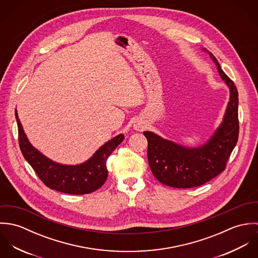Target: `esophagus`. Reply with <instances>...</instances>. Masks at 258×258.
<instances>
[{
  "label": "esophagus",
  "mask_w": 258,
  "mask_h": 258,
  "mask_svg": "<svg viewBox=\"0 0 258 258\" xmlns=\"http://www.w3.org/2000/svg\"><path fill=\"white\" fill-rule=\"evenodd\" d=\"M134 126H135V129H136V130H139V131L143 130V128H144V125L141 124V123H136Z\"/></svg>",
  "instance_id": "1"
}]
</instances>
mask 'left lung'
<instances>
[{
  "label": "left lung",
  "mask_w": 258,
  "mask_h": 258,
  "mask_svg": "<svg viewBox=\"0 0 258 258\" xmlns=\"http://www.w3.org/2000/svg\"><path fill=\"white\" fill-rule=\"evenodd\" d=\"M221 78L230 89V99L223 122L202 147L184 148L152 132H144L148 140V162L155 178L162 184L179 188L199 186L219 176L238 140V92L233 81L223 73L215 55Z\"/></svg>",
  "instance_id": "8db88e82"
}]
</instances>
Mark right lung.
<instances>
[{"instance_id":"add662e5","label":"right lung","mask_w":258,"mask_h":258,"mask_svg":"<svg viewBox=\"0 0 258 258\" xmlns=\"http://www.w3.org/2000/svg\"><path fill=\"white\" fill-rule=\"evenodd\" d=\"M16 118L22 154L35 170L39 180L47 187L64 194L84 195L98 189L105 183L108 176L107 159L123 141V134L114 137L99 148L85 163L77 166H63L47 159L33 147L23 130L17 110Z\"/></svg>"}]
</instances>
